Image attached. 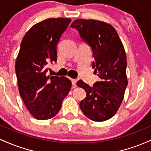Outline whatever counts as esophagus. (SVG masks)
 <instances>
[{"label":"esophagus","mask_w":151,"mask_h":151,"mask_svg":"<svg viewBox=\"0 0 151 151\" xmlns=\"http://www.w3.org/2000/svg\"><path fill=\"white\" fill-rule=\"evenodd\" d=\"M76 82H77V81L75 80V79H71V83H72L73 87V88H75L76 86Z\"/></svg>","instance_id":"1"}]
</instances>
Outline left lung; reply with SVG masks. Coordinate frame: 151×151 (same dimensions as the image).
<instances>
[{
    "label": "left lung",
    "instance_id": "left-lung-1",
    "mask_svg": "<svg viewBox=\"0 0 151 151\" xmlns=\"http://www.w3.org/2000/svg\"><path fill=\"white\" fill-rule=\"evenodd\" d=\"M70 27L78 30L82 40L92 49L94 74L101 78L93 87L78 81L77 86L86 92L80 108L89 119L105 121L118 111L128 85L124 47L116 29L104 22L78 19Z\"/></svg>",
    "mask_w": 151,
    "mask_h": 151
}]
</instances>
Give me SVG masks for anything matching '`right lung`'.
<instances>
[{"label": "right lung", "instance_id": "right-lung-1", "mask_svg": "<svg viewBox=\"0 0 151 151\" xmlns=\"http://www.w3.org/2000/svg\"><path fill=\"white\" fill-rule=\"evenodd\" d=\"M70 21L63 18L44 20L32 26L22 40L16 77L20 95L35 119L56 116L70 90L68 78L47 75V65L57 61V44Z\"/></svg>", "mask_w": 151, "mask_h": 151}]
</instances>
